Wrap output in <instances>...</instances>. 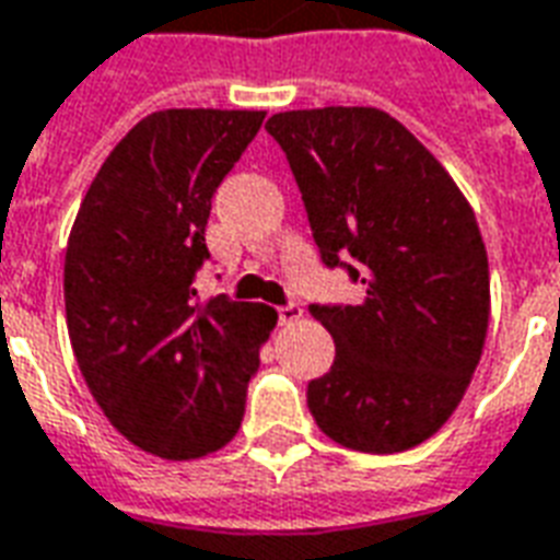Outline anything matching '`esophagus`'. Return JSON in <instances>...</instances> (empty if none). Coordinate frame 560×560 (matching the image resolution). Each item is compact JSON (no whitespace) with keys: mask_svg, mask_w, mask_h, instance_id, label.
I'll return each mask as SVG.
<instances>
[{"mask_svg":"<svg viewBox=\"0 0 560 560\" xmlns=\"http://www.w3.org/2000/svg\"><path fill=\"white\" fill-rule=\"evenodd\" d=\"M277 316H280V325H295L304 316V310L298 307V304H285V307L277 310Z\"/></svg>","mask_w":560,"mask_h":560,"instance_id":"esophagus-1","label":"esophagus"}]
</instances>
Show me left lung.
I'll list each match as a JSON object with an SVG mask.
<instances>
[{"mask_svg":"<svg viewBox=\"0 0 560 560\" xmlns=\"http://www.w3.org/2000/svg\"><path fill=\"white\" fill-rule=\"evenodd\" d=\"M265 130L289 158L322 262L366 285L354 307H310L337 346L307 385L310 415L342 447L409 451L447 423L483 354L489 262L475 211L382 109H289Z\"/></svg>","mask_w":560,"mask_h":560,"instance_id":"obj_1","label":"left lung"}]
</instances>
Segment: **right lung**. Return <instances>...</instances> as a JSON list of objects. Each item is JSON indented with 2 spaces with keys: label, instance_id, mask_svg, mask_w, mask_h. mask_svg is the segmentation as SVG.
<instances>
[{
  "label": "right lung",
  "instance_id": "add662e5",
  "mask_svg": "<svg viewBox=\"0 0 560 560\" xmlns=\"http://www.w3.org/2000/svg\"><path fill=\"white\" fill-rule=\"evenodd\" d=\"M259 109H161L125 133L65 250V316L92 397L130 444L199 459L238 432L277 313L208 298L211 196L262 128Z\"/></svg>",
  "mask_w": 560,
  "mask_h": 560
}]
</instances>
